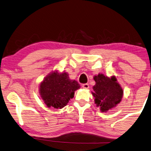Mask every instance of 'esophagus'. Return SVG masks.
Returning <instances> with one entry per match:
<instances>
[{
    "label": "esophagus",
    "mask_w": 151,
    "mask_h": 151,
    "mask_svg": "<svg viewBox=\"0 0 151 151\" xmlns=\"http://www.w3.org/2000/svg\"><path fill=\"white\" fill-rule=\"evenodd\" d=\"M89 87V84H87V83H86V84H83L82 85V87L83 89H88Z\"/></svg>",
    "instance_id": "obj_1"
}]
</instances>
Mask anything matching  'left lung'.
Here are the masks:
<instances>
[{
  "instance_id": "obj_1",
  "label": "left lung",
  "mask_w": 151,
  "mask_h": 151,
  "mask_svg": "<svg viewBox=\"0 0 151 151\" xmlns=\"http://www.w3.org/2000/svg\"><path fill=\"white\" fill-rule=\"evenodd\" d=\"M96 85L93 87L94 102L101 112H106L115 108L122 100L123 89L115 76H107L102 73L93 76Z\"/></svg>"
}]
</instances>
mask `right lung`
<instances>
[{"label": "right lung", "mask_w": 151, "mask_h": 151, "mask_svg": "<svg viewBox=\"0 0 151 151\" xmlns=\"http://www.w3.org/2000/svg\"><path fill=\"white\" fill-rule=\"evenodd\" d=\"M75 80L69 78L68 73L55 70L48 74L39 84L40 98L48 108L61 109L75 96V91L80 89Z\"/></svg>", "instance_id": "1"}]
</instances>
